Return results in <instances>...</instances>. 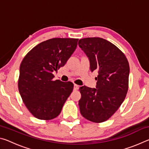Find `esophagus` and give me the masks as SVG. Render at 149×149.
Masks as SVG:
<instances>
[{"label":"esophagus","mask_w":149,"mask_h":149,"mask_svg":"<svg viewBox=\"0 0 149 149\" xmlns=\"http://www.w3.org/2000/svg\"><path fill=\"white\" fill-rule=\"evenodd\" d=\"M79 85H76V84H74V89L75 90L78 89H79Z\"/></svg>","instance_id":"esophagus-1"}]
</instances>
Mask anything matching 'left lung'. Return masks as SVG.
<instances>
[{"label": "left lung", "instance_id": "left-lung-1", "mask_svg": "<svg viewBox=\"0 0 149 149\" xmlns=\"http://www.w3.org/2000/svg\"><path fill=\"white\" fill-rule=\"evenodd\" d=\"M78 45L89 58L91 72L99 73L95 78L97 88H79L80 112L91 122H105L116 112L127 95L129 62L122 50L102 38L81 39Z\"/></svg>", "mask_w": 149, "mask_h": 149}]
</instances>
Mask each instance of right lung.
Wrapping results in <instances>:
<instances>
[{"label":"right lung","instance_id":"1","mask_svg":"<svg viewBox=\"0 0 149 149\" xmlns=\"http://www.w3.org/2000/svg\"><path fill=\"white\" fill-rule=\"evenodd\" d=\"M78 39L52 38L30 50L20 64L19 94L30 113L49 120L60 114L74 89L72 82L52 80L54 71L64 66L75 51Z\"/></svg>","mask_w":149,"mask_h":149}]
</instances>
